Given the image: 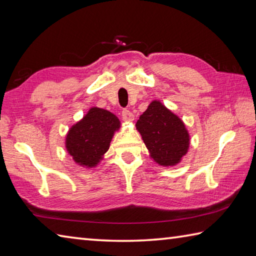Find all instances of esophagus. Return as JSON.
Returning <instances> with one entry per match:
<instances>
[{"label":"esophagus","instance_id":"obj_1","mask_svg":"<svg viewBox=\"0 0 256 256\" xmlns=\"http://www.w3.org/2000/svg\"><path fill=\"white\" fill-rule=\"evenodd\" d=\"M122 116L124 120V122H134V114L130 110H127V109H124V110H122Z\"/></svg>","mask_w":256,"mask_h":256}]
</instances>
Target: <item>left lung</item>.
<instances>
[{
    "instance_id": "1",
    "label": "left lung",
    "mask_w": 256,
    "mask_h": 256,
    "mask_svg": "<svg viewBox=\"0 0 256 256\" xmlns=\"http://www.w3.org/2000/svg\"><path fill=\"white\" fill-rule=\"evenodd\" d=\"M150 158L162 166L181 162L190 147V134L182 119L160 100H152L136 122Z\"/></svg>"
}]
</instances>
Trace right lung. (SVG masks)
Masks as SVG:
<instances>
[{
    "mask_svg": "<svg viewBox=\"0 0 256 256\" xmlns=\"http://www.w3.org/2000/svg\"><path fill=\"white\" fill-rule=\"evenodd\" d=\"M119 118L106 109L92 107L65 137V148L75 162L86 169L96 168L108 151L112 139L120 129Z\"/></svg>",
    "mask_w": 256,
    "mask_h": 256,
    "instance_id": "add662e5",
    "label": "right lung"
}]
</instances>
